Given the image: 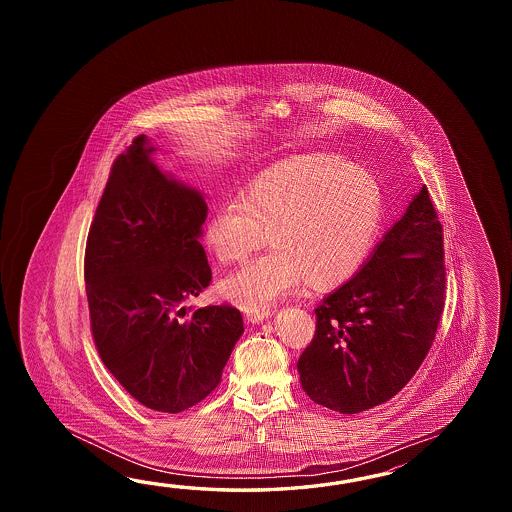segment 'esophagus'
<instances>
[{"label": "esophagus", "instance_id": "1", "mask_svg": "<svg viewBox=\"0 0 512 512\" xmlns=\"http://www.w3.org/2000/svg\"><path fill=\"white\" fill-rule=\"evenodd\" d=\"M271 316V311H258V313H247V320L252 324H260L263 320H267Z\"/></svg>", "mask_w": 512, "mask_h": 512}]
</instances>
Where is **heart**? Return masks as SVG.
<instances>
[{"instance_id":"1","label":"heart","mask_w":512,"mask_h":512,"mask_svg":"<svg viewBox=\"0 0 512 512\" xmlns=\"http://www.w3.org/2000/svg\"><path fill=\"white\" fill-rule=\"evenodd\" d=\"M382 186L366 166L337 153H309L254 175L240 201L208 216L201 240L219 263L247 260L267 241L271 252L219 283L247 313L269 311L300 283L327 291L368 258L382 223Z\"/></svg>"}]
</instances>
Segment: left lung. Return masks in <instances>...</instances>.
I'll use <instances>...</instances> for the list:
<instances>
[{"instance_id":"left-lung-1","label":"left lung","mask_w":512,"mask_h":512,"mask_svg":"<svg viewBox=\"0 0 512 512\" xmlns=\"http://www.w3.org/2000/svg\"><path fill=\"white\" fill-rule=\"evenodd\" d=\"M443 258V227L423 186L370 260L315 309V337L296 364L315 403L359 414L403 390L443 315Z\"/></svg>"}]
</instances>
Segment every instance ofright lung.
<instances>
[{
    "instance_id": "obj_1",
    "label": "right lung",
    "mask_w": 512,
    "mask_h": 512,
    "mask_svg": "<svg viewBox=\"0 0 512 512\" xmlns=\"http://www.w3.org/2000/svg\"><path fill=\"white\" fill-rule=\"evenodd\" d=\"M146 135L115 159L87 234L84 278L98 355L133 399L179 414L212 392L243 335L232 305L188 314L212 280L205 197L152 161Z\"/></svg>"
}]
</instances>
